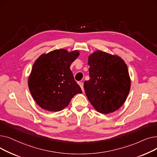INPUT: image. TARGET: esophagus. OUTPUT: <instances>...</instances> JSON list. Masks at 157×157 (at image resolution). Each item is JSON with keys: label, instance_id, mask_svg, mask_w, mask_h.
<instances>
[{"label": "esophagus", "instance_id": "1", "mask_svg": "<svg viewBox=\"0 0 157 157\" xmlns=\"http://www.w3.org/2000/svg\"><path fill=\"white\" fill-rule=\"evenodd\" d=\"M78 84H79V86L81 87V90H82V91H83V92H84V88H83V83H82V82H79V83H78Z\"/></svg>", "mask_w": 157, "mask_h": 157}]
</instances>
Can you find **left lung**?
<instances>
[{
	"mask_svg": "<svg viewBox=\"0 0 157 157\" xmlns=\"http://www.w3.org/2000/svg\"><path fill=\"white\" fill-rule=\"evenodd\" d=\"M90 79L85 81V92L97 111L109 114L125 102L131 81L127 65L117 55L97 50L88 56Z\"/></svg>",
	"mask_w": 157,
	"mask_h": 157,
	"instance_id": "left-lung-1",
	"label": "left lung"
}]
</instances>
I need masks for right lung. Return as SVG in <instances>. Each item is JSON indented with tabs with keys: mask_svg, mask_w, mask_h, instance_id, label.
<instances>
[{
	"mask_svg": "<svg viewBox=\"0 0 157 157\" xmlns=\"http://www.w3.org/2000/svg\"><path fill=\"white\" fill-rule=\"evenodd\" d=\"M79 55L78 50L55 49L43 53L35 61L28 79V86L35 102L48 111L63 110L72 98L82 93L70 69Z\"/></svg>",
	"mask_w": 157,
	"mask_h": 157,
	"instance_id": "right-lung-1",
	"label": "right lung"
}]
</instances>
